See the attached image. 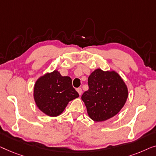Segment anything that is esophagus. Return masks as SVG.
Returning a JSON list of instances; mask_svg holds the SVG:
<instances>
[{
    "label": "esophagus",
    "instance_id": "1",
    "mask_svg": "<svg viewBox=\"0 0 156 156\" xmlns=\"http://www.w3.org/2000/svg\"><path fill=\"white\" fill-rule=\"evenodd\" d=\"M76 90H77L79 95H81V94H82V89H81L80 87H78V88L76 89Z\"/></svg>",
    "mask_w": 156,
    "mask_h": 156
}]
</instances>
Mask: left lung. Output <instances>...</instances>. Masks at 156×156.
Here are the masks:
<instances>
[{"instance_id":"left-lung-1","label":"left lung","mask_w":156,"mask_h":156,"mask_svg":"<svg viewBox=\"0 0 156 156\" xmlns=\"http://www.w3.org/2000/svg\"><path fill=\"white\" fill-rule=\"evenodd\" d=\"M87 83L88 90L81 99L90 119L103 122L119 112L128 98V89L117 72L98 69L90 75Z\"/></svg>"}]
</instances>
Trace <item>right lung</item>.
<instances>
[{"mask_svg": "<svg viewBox=\"0 0 156 156\" xmlns=\"http://www.w3.org/2000/svg\"><path fill=\"white\" fill-rule=\"evenodd\" d=\"M79 97L69 76L58 71L47 73L37 79L34 87V99L40 110L49 117L60 115L70 101Z\"/></svg>", "mask_w": 156, "mask_h": 156, "instance_id": "right-lung-1", "label": "right lung"}]
</instances>
